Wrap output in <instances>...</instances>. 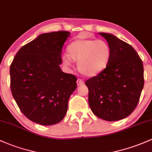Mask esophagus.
<instances>
[{"instance_id": "34e87169", "label": "esophagus", "mask_w": 152, "mask_h": 152, "mask_svg": "<svg viewBox=\"0 0 152 152\" xmlns=\"http://www.w3.org/2000/svg\"><path fill=\"white\" fill-rule=\"evenodd\" d=\"M77 84L78 86H82V85L84 84V81H83L82 79H77Z\"/></svg>"}]
</instances>
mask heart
<instances>
[{
	"instance_id": "b5f03b06",
	"label": "heart",
	"mask_w": 152,
	"mask_h": 152,
	"mask_svg": "<svg viewBox=\"0 0 152 152\" xmlns=\"http://www.w3.org/2000/svg\"><path fill=\"white\" fill-rule=\"evenodd\" d=\"M69 55L62 56L63 62L69 65L72 59L77 62L79 71L87 77L102 73L108 66L111 48L107 42L94 39H78L68 46Z\"/></svg>"
}]
</instances>
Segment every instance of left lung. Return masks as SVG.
<instances>
[{
    "instance_id": "8db88e82",
    "label": "left lung",
    "mask_w": 152,
    "mask_h": 152,
    "mask_svg": "<svg viewBox=\"0 0 152 152\" xmlns=\"http://www.w3.org/2000/svg\"><path fill=\"white\" fill-rule=\"evenodd\" d=\"M111 48L108 66L86 81L88 103L96 116L117 121L129 116L138 105L144 85L143 66L130 45L109 33L100 32Z\"/></svg>"
}]
</instances>
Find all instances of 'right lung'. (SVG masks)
Listing matches in <instances>:
<instances>
[{"mask_svg": "<svg viewBox=\"0 0 152 152\" xmlns=\"http://www.w3.org/2000/svg\"><path fill=\"white\" fill-rule=\"evenodd\" d=\"M66 31L43 33L22 46L10 66L11 90L21 112L43 125L58 123L66 115L77 77L63 72L61 51Z\"/></svg>", "mask_w": 152, "mask_h": 152, "instance_id": "add662e5", "label": "right lung"}]
</instances>
